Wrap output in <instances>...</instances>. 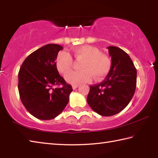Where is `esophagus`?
Listing matches in <instances>:
<instances>
[{"mask_svg": "<svg viewBox=\"0 0 158 158\" xmlns=\"http://www.w3.org/2000/svg\"><path fill=\"white\" fill-rule=\"evenodd\" d=\"M72 87H73V89L74 90V89H76L79 87V85H73V86H72Z\"/></svg>", "mask_w": 158, "mask_h": 158, "instance_id": "1", "label": "esophagus"}]
</instances>
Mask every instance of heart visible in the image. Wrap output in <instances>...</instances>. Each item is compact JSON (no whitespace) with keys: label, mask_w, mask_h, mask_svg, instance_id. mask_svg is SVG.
I'll return each instance as SVG.
<instances>
[{"label":"heart","mask_w":158,"mask_h":158,"mask_svg":"<svg viewBox=\"0 0 158 158\" xmlns=\"http://www.w3.org/2000/svg\"><path fill=\"white\" fill-rule=\"evenodd\" d=\"M74 58L76 60H82L80 65V72L69 73L73 66V60L68 53L61 52L56 60V66L60 74H65L66 81L73 85H79L90 81L92 77L95 81L105 77L110 70L111 62L109 57L100 53L98 48L83 45L74 48Z\"/></svg>","instance_id":"obj_1"}]
</instances>
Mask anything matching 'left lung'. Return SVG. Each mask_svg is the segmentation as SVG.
<instances>
[{"label":"left lung","mask_w":158,"mask_h":158,"mask_svg":"<svg viewBox=\"0 0 158 158\" xmlns=\"http://www.w3.org/2000/svg\"><path fill=\"white\" fill-rule=\"evenodd\" d=\"M111 66L107 76L98 84L90 85L87 102L103 116L118 114L126 107L135 94L137 69L129 55L118 47H108Z\"/></svg>","instance_id":"1"}]
</instances>
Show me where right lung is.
Wrapping results in <instances>:
<instances>
[{
  "instance_id": "obj_1",
  "label": "right lung",
  "mask_w": 158,
  "mask_h": 158,
  "mask_svg": "<svg viewBox=\"0 0 158 158\" xmlns=\"http://www.w3.org/2000/svg\"><path fill=\"white\" fill-rule=\"evenodd\" d=\"M63 47L49 44L35 51L21 65L18 89L23 106L40 120H51L63 111L69 102L72 85L58 73L56 66L58 53ZM63 85L53 89L54 85Z\"/></svg>"
}]
</instances>
